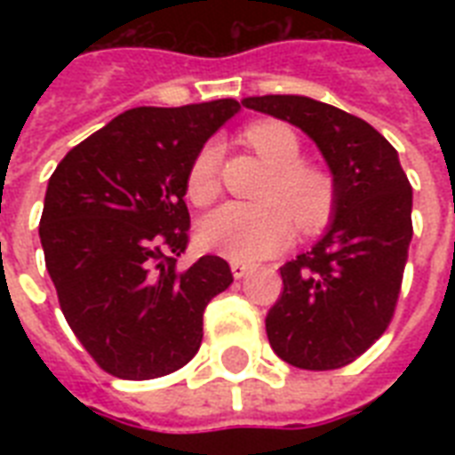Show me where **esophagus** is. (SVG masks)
<instances>
[{"label":"esophagus","mask_w":455,"mask_h":455,"mask_svg":"<svg viewBox=\"0 0 455 455\" xmlns=\"http://www.w3.org/2000/svg\"><path fill=\"white\" fill-rule=\"evenodd\" d=\"M231 271H234L235 278H245L252 271V267L245 262H231Z\"/></svg>","instance_id":"34e87169"}]
</instances>
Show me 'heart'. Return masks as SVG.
<instances>
[{
  "label": "heart",
  "instance_id": "heart-1",
  "mask_svg": "<svg viewBox=\"0 0 455 455\" xmlns=\"http://www.w3.org/2000/svg\"><path fill=\"white\" fill-rule=\"evenodd\" d=\"M245 141L271 167L264 181L262 203H227L200 227V241L235 262H255L285 248L292 221L304 234H314L331 221L335 184L321 167L302 163V146L292 127L257 123L245 130ZM217 146H203L186 174V193L196 205H210L220 193Z\"/></svg>",
  "mask_w": 455,
  "mask_h": 455
}]
</instances>
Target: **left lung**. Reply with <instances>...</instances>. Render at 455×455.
<instances>
[{
    "label": "left lung",
    "mask_w": 455,
    "mask_h": 455,
    "mask_svg": "<svg viewBox=\"0 0 455 455\" xmlns=\"http://www.w3.org/2000/svg\"><path fill=\"white\" fill-rule=\"evenodd\" d=\"M243 106L307 132L335 184L328 234L281 267L283 292L267 314L271 349L304 371L349 366L395 316L413 238L409 177L395 146L352 113L281 94Z\"/></svg>",
    "instance_id": "1"
}]
</instances>
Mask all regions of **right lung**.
<instances>
[{
	"label": "right lung",
	"instance_id": "right-lung-1",
	"mask_svg": "<svg viewBox=\"0 0 455 455\" xmlns=\"http://www.w3.org/2000/svg\"><path fill=\"white\" fill-rule=\"evenodd\" d=\"M220 99L132 108L75 146L49 179L39 241L70 331L123 380L163 378L196 356L207 302L234 283L227 259L181 271L191 217L186 174L238 113Z\"/></svg>",
	"mask_w": 455,
	"mask_h": 455
}]
</instances>
